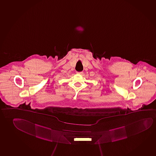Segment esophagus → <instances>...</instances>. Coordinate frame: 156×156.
I'll list each match as a JSON object with an SVG mask.
<instances>
[{"label":"esophagus","instance_id":"obj_1","mask_svg":"<svg viewBox=\"0 0 156 156\" xmlns=\"http://www.w3.org/2000/svg\"><path fill=\"white\" fill-rule=\"evenodd\" d=\"M76 73H77V74H83L82 72H77Z\"/></svg>","mask_w":156,"mask_h":156}]
</instances>
